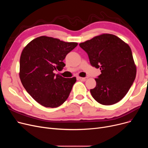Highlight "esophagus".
<instances>
[{"instance_id":"esophagus-1","label":"esophagus","mask_w":148,"mask_h":148,"mask_svg":"<svg viewBox=\"0 0 148 148\" xmlns=\"http://www.w3.org/2000/svg\"><path fill=\"white\" fill-rule=\"evenodd\" d=\"M88 77H79V79L84 82V81H86L88 79Z\"/></svg>"}]
</instances>
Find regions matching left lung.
I'll return each instance as SVG.
<instances>
[{
	"instance_id": "obj_1",
	"label": "left lung",
	"mask_w": 148,
	"mask_h": 148,
	"mask_svg": "<svg viewBox=\"0 0 148 148\" xmlns=\"http://www.w3.org/2000/svg\"><path fill=\"white\" fill-rule=\"evenodd\" d=\"M88 54L90 65L101 70L90 94L98 103L109 106L126 95L136 75L130 46L118 36L103 34L79 44Z\"/></svg>"
}]
</instances>
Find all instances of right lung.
I'll use <instances>...</instances> for the list:
<instances>
[{"mask_svg": "<svg viewBox=\"0 0 148 148\" xmlns=\"http://www.w3.org/2000/svg\"><path fill=\"white\" fill-rule=\"evenodd\" d=\"M56 38L42 36L30 41L22 51L20 78L23 86L36 102L54 108L68 98L76 78H64L54 71H62L67 54L77 45Z\"/></svg>", "mask_w": 148, "mask_h": 148, "instance_id": "1", "label": "right lung"}]
</instances>
